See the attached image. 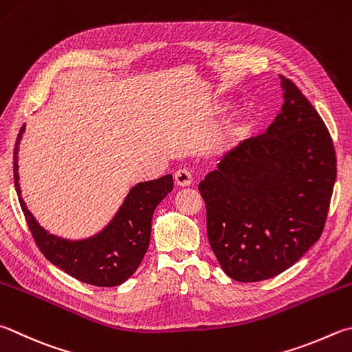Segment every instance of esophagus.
Segmentation results:
<instances>
[{
  "label": "esophagus",
  "instance_id": "34e87169",
  "mask_svg": "<svg viewBox=\"0 0 352 352\" xmlns=\"http://www.w3.org/2000/svg\"><path fill=\"white\" fill-rule=\"evenodd\" d=\"M174 180H175L177 186L188 188L192 184L194 177H192V174H190V170H188V169H178L174 175Z\"/></svg>",
  "mask_w": 352,
  "mask_h": 352
}]
</instances>
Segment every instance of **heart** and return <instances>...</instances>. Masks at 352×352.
I'll return each instance as SVG.
<instances>
[{"label":"heart","instance_id":"obj_1","mask_svg":"<svg viewBox=\"0 0 352 352\" xmlns=\"http://www.w3.org/2000/svg\"><path fill=\"white\" fill-rule=\"evenodd\" d=\"M231 109V104L229 103H221L219 104V112H225ZM254 131V121L251 118H235L234 121L228 124L225 131V140L228 143H237L240 140L246 138L249 133Z\"/></svg>","mask_w":352,"mask_h":352}]
</instances>
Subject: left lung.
<instances>
[{
    "mask_svg": "<svg viewBox=\"0 0 352 352\" xmlns=\"http://www.w3.org/2000/svg\"><path fill=\"white\" fill-rule=\"evenodd\" d=\"M265 135L245 140L198 184L208 239L228 277L260 282L286 271L320 239L336 183L323 120L291 80Z\"/></svg>",
    "mask_w": 352,
    "mask_h": 352,
    "instance_id": "1",
    "label": "left lung"
}]
</instances>
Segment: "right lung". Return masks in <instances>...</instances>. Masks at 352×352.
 Wrapping results in <instances>:
<instances>
[{
	"mask_svg": "<svg viewBox=\"0 0 352 352\" xmlns=\"http://www.w3.org/2000/svg\"><path fill=\"white\" fill-rule=\"evenodd\" d=\"M25 131L23 124L14 149L15 189L35 243L50 263L70 277L94 286L124 283L144 258L149 248L152 215L158 203L174 188L172 175L137 183L127 192L117 214L98 234L82 240H69L44 229L25 206L18 174V149Z\"/></svg>",
	"mask_w": 352,
	"mask_h": 352,
	"instance_id": "add662e5",
	"label": "right lung"
}]
</instances>
